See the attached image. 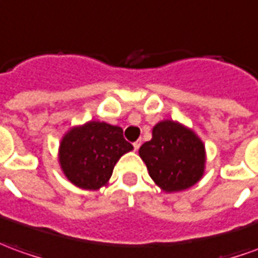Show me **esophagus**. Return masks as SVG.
I'll list each match as a JSON object with an SVG mask.
<instances>
[{
  "mask_svg": "<svg viewBox=\"0 0 258 258\" xmlns=\"http://www.w3.org/2000/svg\"><path fill=\"white\" fill-rule=\"evenodd\" d=\"M133 145H134V149H135V151H137L138 148L141 147V140H138V141H135L134 144H133Z\"/></svg>",
  "mask_w": 258,
  "mask_h": 258,
  "instance_id": "1",
  "label": "esophagus"
}]
</instances>
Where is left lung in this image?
<instances>
[{
  "label": "left lung",
  "mask_w": 258,
  "mask_h": 258,
  "mask_svg": "<svg viewBox=\"0 0 258 258\" xmlns=\"http://www.w3.org/2000/svg\"><path fill=\"white\" fill-rule=\"evenodd\" d=\"M140 156L149 176L165 191L188 188L204 173L203 142L192 131L170 120L155 125L152 140L142 144Z\"/></svg>",
  "instance_id": "8db88e82"
}]
</instances>
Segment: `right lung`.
<instances>
[{
  "label": "right lung",
  "instance_id": "add662e5",
  "mask_svg": "<svg viewBox=\"0 0 258 258\" xmlns=\"http://www.w3.org/2000/svg\"><path fill=\"white\" fill-rule=\"evenodd\" d=\"M133 149L123 130L89 121L71 130L60 145V163L68 180L85 190H96L107 183L120 156Z\"/></svg>",
  "mask_w": 258,
  "mask_h": 258
}]
</instances>
